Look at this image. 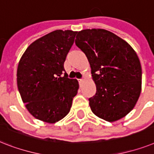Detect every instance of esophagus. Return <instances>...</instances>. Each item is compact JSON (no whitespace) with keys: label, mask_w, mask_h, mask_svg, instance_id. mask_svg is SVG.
<instances>
[{"label":"esophagus","mask_w":154,"mask_h":154,"mask_svg":"<svg viewBox=\"0 0 154 154\" xmlns=\"http://www.w3.org/2000/svg\"><path fill=\"white\" fill-rule=\"evenodd\" d=\"M77 81H78V82H79V85H81V84L83 83V79H77Z\"/></svg>","instance_id":"esophagus-1"}]
</instances>
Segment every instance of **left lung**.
Here are the masks:
<instances>
[{
  "mask_svg": "<svg viewBox=\"0 0 154 154\" xmlns=\"http://www.w3.org/2000/svg\"><path fill=\"white\" fill-rule=\"evenodd\" d=\"M75 43L88 58L97 86L96 94L88 99L92 112L108 122L124 117L142 89V67L135 51L104 29L82 30Z\"/></svg>",
  "mask_w": 154,
  "mask_h": 154,
  "instance_id": "left-lung-1",
  "label": "left lung"
}]
</instances>
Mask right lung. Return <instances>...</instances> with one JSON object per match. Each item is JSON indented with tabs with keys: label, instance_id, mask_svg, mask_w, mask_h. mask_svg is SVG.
Masks as SVG:
<instances>
[{
	"label": "right lung",
	"instance_id": "right-lung-1",
	"mask_svg": "<svg viewBox=\"0 0 154 154\" xmlns=\"http://www.w3.org/2000/svg\"><path fill=\"white\" fill-rule=\"evenodd\" d=\"M77 32L56 30L27 47L17 69V86L22 100L35 118L49 123L63 119L70 111L79 88L64 69L66 56Z\"/></svg>",
	"mask_w": 154,
	"mask_h": 154
}]
</instances>
